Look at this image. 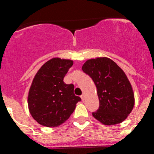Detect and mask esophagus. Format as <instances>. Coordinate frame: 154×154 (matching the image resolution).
Returning <instances> with one entry per match:
<instances>
[{"label":"esophagus","mask_w":154,"mask_h":154,"mask_svg":"<svg viewBox=\"0 0 154 154\" xmlns=\"http://www.w3.org/2000/svg\"><path fill=\"white\" fill-rule=\"evenodd\" d=\"M81 99H82V100H85V94L84 93H83V94L81 95Z\"/></svg>","instance_id":"esophagus-1"}]
</instances>
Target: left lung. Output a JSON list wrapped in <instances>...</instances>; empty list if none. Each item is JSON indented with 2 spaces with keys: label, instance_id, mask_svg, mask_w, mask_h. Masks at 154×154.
I'll return each mask as SVG.
<instances>
[{
  "label": "left lung",
  "instance_id": "8db88e82",
  "mask_svg": "<svg viewBox=\"0 0 154 154\" xmlns=\"http://www.w3.org/2000/svg\"><path fill=\"white\" fill-rule=\"evenodd\" d=\"M82 69L97 88L99 108L93 116L106 125L122 122L135 104L132 85L123 70L106 57L88 60Z\"/></svg>",
  "mask_w": 154,
  "mask_h": 154
}]
</instances>
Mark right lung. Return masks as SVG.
Instances as JSON below:
<instances>
[{"label": "right lung", "instance_id": "right-lung-1", "mask_svg": "<svg viewBox=\"0 0 154 154\" xmlns=\"http://www.w3.org/2000/svg\"><path fill=\"white\" fill-rule=\"evenodd\" d=\"M73 61L54 58L45 63L33 79L28 94V107L33 119L48 128L61 125L69 118L81 98L74 85L63 82Z\"/></svg>", "mask_w": 154, "mask_h": 154}]
</instances>
